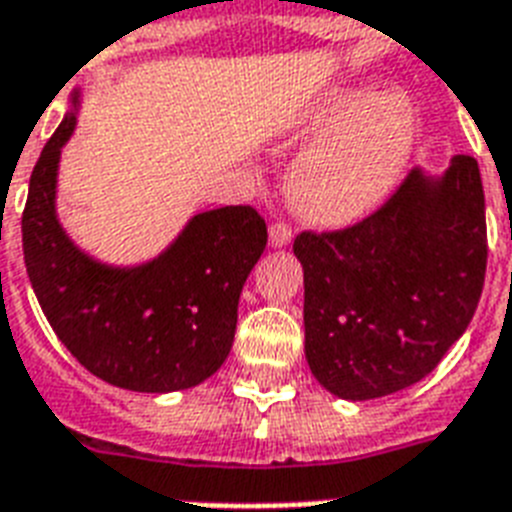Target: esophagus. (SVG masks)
<instances>
[{
	"instance_id": "obj_1",
	"label": "esophagus",
	"mask_w": 512,
	"mask_h": 512,
	"mask_svg": "<svg viewBox=\"0 0 512 512\" xmlns=\"http://www.w3.org/2000/svg\"><path fill=\"white\" fill-rule=\"evenodd\" d=\"M292 242V228L286 226V223H273V226L268 228V244L273 249H281L286 247V244Z\"/></svg>"
}]
</instances>
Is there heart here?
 <instances>
[{
	"label": "heart",
	"mask_w": 512,
	"mask_h": 512,
	"mask_svg": "<svg viewBox=\"0 0 512 512\" xmlns=\"http://www.w3.org/2000/svg\"><path fill=\"white\" fill-rule=\"evenodd\" d=\"M297 134L321 139L289 170V202L299 218L339 228L368 218L400 186L418 118L402 91L339 89L307 107Z\"/></svg>",
	"instance_id": "b5f03b06"
}]
</instances>
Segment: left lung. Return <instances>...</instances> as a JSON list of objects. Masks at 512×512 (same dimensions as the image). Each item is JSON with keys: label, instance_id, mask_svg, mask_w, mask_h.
I'll return each mask as SVG.
<instances>
[{"label": "left lung", "instance_id": "obj_1", "mask_svg": "<svg viewBox=\"0 0 512 512\" xmlns=\"http://www.w3.org/2000/svg\"><path fill=\"white\" fill-rule=\"evenodd\" d=\"M305 357L323 389L378 400L434 371L471 323L486 273L479 162L415 168L378 213L334 234H299Z\"/></svg>", "mask_w": 512, "mask_h": 512}]
</instances>
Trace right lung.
Segmentation results:
<instances>
[{"label":"right lung","mask_w":512,"mask_h":512,"mask_svg":"<svg viewBox=\"0 0 512 512\" xmlns=\"http://www.w3.org/2000/svg\"><path fill=\"white\" fill-rule=\"evenodd\" d=\"M81 89L41 152L23 210V255L49 326L78 363L128 392L191 389L226 363L239 294L268 231L252 207L197 213L160 255L110 265L78 247L57 215L62 147L76 131Z\"/></svg>","instance_id":"add662e5"}]
</instances>
